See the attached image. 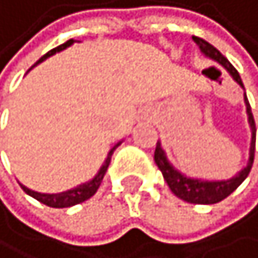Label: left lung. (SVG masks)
I'll use <instances>...</instances> for the list:
<instances>
[{
	"instance_id": "8db88e82",
	"label": "left lung",
	"mask_w": 258,
	"mask_h": 258,
	"mask_svg": "<svg viewBox=\"0 0 258 258\" xmlns=\"http://www.w3.org/2000/svg\"><path fill=\"white\" fill-rule=\"evenodd\" d=\"M192 41L198 44V47L201 50V54L204 57H208L211 60L221 64L226 71L229 72V76L232 77L235 82H237L242 89H244V84H242V79L239 76V72L235 71L234 66L224 57V55L217 50L212 44H209L204 39L192 36ZM244 103H245V113H247V121L248 126H250V146H248V158H247V164L240 171L235 173L232 178L229 179H201V178H191V176H186L184 173H181L179 169H176L173 166V163L168 160L166 151L163 150L161 142L158 140L156 143V150H155V163L156 166L160 168V171L163 174L164 181L169 186V189L173 191L174 196H178L179 199L186 201V203L191 204H216L219 201L226 199L229 194H232L237 187L244 182V179L250 173L252 163H253V151H255V121H253L252 116V110L248 105L247 95L244 94Z\"/></svg>"
}]
</instances>
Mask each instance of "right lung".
Here are the masks:
<instances>
[{"instance_id": "add662e5", "label": "right lung", "mask_w": 258, "mask_h": 258, "mask_svg": "<svg viewBox=\"0 0 258 258\" xmlns=\"http://www.w3.org/2000/svg\"><path fill=\"white\" fill-rule=\"evenodd\" d=\"M74 42H76L74 39H69V41L62 44V46L55 47V49H52V50H49V52H47L46 55H42V57L39 59L32 67H36L37 64H41V62H44L47 57H50V55H54V54L60 52V50H64V49H67V47H71ZM32 67H31V69H32ZM31 69H29V71H31ZM121 142H123V140H121ZM121 142L115 143V145L112 146V148H110L108 155H107V158H105V161H103V164L100 166V169H98L97 174L94 176V178L89 179V181H85V182H82V184H79V186H76V187H72V189L62 191V192H57V194H47V192L32 191V189H29L28 186L21 184V182H19V184H21V187H23V191H24L26 194H29L31 198L37 199L39 203L46 204V206H49V208H57V209H60V208H71V206L80 204V203H84V201L90 199V198L97 192L98 187H100L103 176H105L107 169H108V164H110V161H112L113 151L121 145Z\"/></svg>"}]
</instances>
